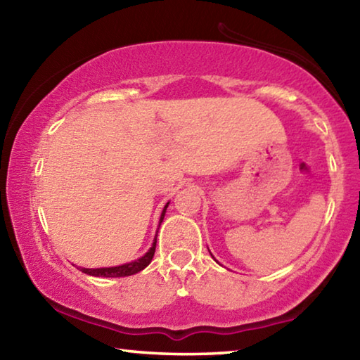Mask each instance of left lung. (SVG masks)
<instances>
[{
	"label": "left lung",
	"instance_id": "left-lung-1",
	"mask_svg": "<svg viewBox=\"0 0 360 360\" xmlns=\"http://www.w3.org/2000/svg\"><path fill=\"white\" fill-rule=\"evenodd\" d=\"M212 259H214V257H212Z\"/></svg>",
	"mask_w": 360,
	"mask_h": 360
}]
</instances>
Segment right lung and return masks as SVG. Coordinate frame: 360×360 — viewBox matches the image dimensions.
<instances>
[{"label":"right lung","instance_id":"add662e5","mask_svg":"<svg viewBox=\"0 0 360 360\" xmlns=\"http://www.w3.org/2000/svg\"><path fill=\"white\" fill-rule=\"evenodd\" d=\"M167 208H168V203L165 205V208H163V211H162L160 224L163 221V217H165ZM155 245H157V236L154 238V243H152V248L149 249V251L146 252L143 257H139L135 262H130V264H124L119 266H109V268H81V271L87 273V275H90V276H96V278H122V276L135 275V273L144 270V268L150 264V260L155 254Z\"/></svg>","mask_w":360,"mask_h":360}]
</instances>
